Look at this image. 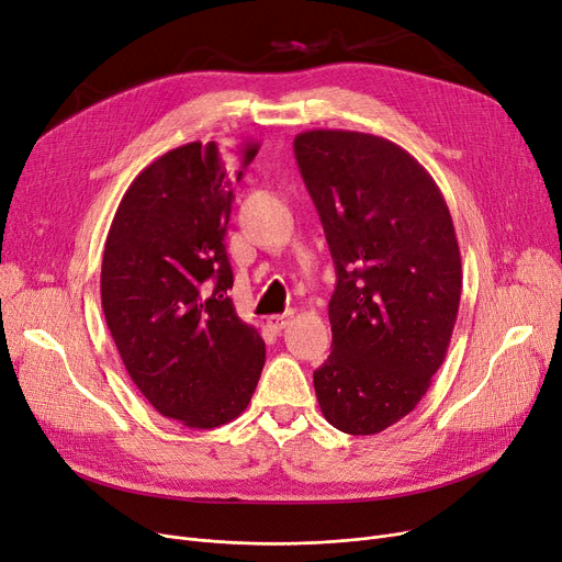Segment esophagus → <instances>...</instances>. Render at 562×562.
<instances>
[{
  "mask_svg": "<svg viewBox=\"0 0 562 562\" xmlns=\"http://www.w3.org/2000/svg\"><path fill=\"white\" fill-rule=\"evenodd\" d=\"M289 321H291V312H286V314H271L266 323H269L271 330L280 333V330H284L289 326Z\"/></svg>",
  "mask_w": 562,
  "mask_h": 562,
  "instance_id": "34e87169",
  "label": "esophagus"
}]
</instances>
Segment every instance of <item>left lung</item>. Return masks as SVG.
Listing matches in <instances>:
<instances>
[{"label": "left lung", "instance_id": "1", "mask_svg": "<svg viewBox=\"0 0 562 562\" xmlns=\"http://www.w3.org/2000/svg\"><path fill=\"white\" fill-rule=\"evenodd\" d=\"M293 153L337 271L316 398L337 430L375 435L417 407L447 358L462 291L453 221L430 172L387 138L312 130Z\"/></svg>", "mask_w": 562, "mask_h": 562}]
</instances>
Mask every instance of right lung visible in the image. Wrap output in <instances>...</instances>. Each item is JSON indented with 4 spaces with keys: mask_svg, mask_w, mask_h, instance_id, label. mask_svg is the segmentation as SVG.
I'll return each mask as SVG.
<instances>
[{
    "mask_svg": "<svg viewBox=\"0 0 562 562\" xmlns=\"http://www.w3.org/2000/svg\"><path fill=\"white\" fill-rule=\"evenodd\" d=\"M257 150L175 147L136 175L106 234L100 291L115 348L159 415L189 428L239 417L266 360L259 330L227 296L223 244L232 184Z\"/></svg>",
    "mask_w": 562,
    "mask_h": 562,
    "instance_id": "1",
    "label": "right lung"
}]
</instances>
